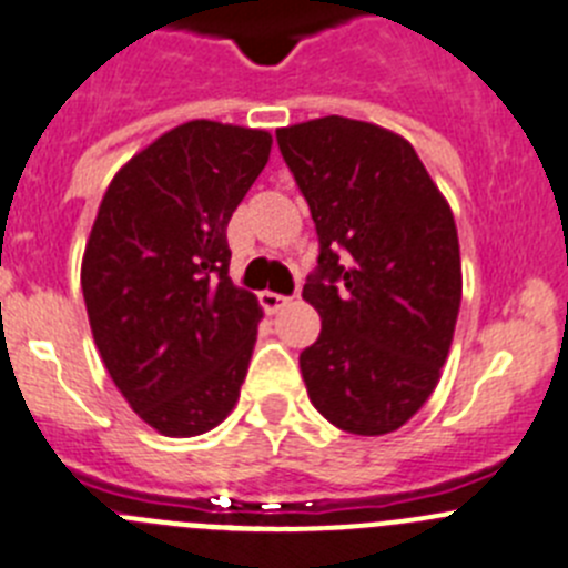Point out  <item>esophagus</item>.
Masks as SVG:
<instances>
[{"label":"esophagus","mask_w":568,"mask_h":568,"mask_svg":"<svg viewBox=\"0 0 568 568\" xmlns=\"http://www.w3.org/2000/svg\"><path fill=\"white\" fill-rule=\"evenodd\" d=\"M260 305H263V311H266V314H277L280 308H285V305H288V296L274 294V291H263V294H260Z\"/></svg>","instance_id":"34e87169"}]
</instances>
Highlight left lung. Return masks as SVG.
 Listing matches in <instances>:
<instances>
[{
	"label": "left lung",
	"instance_id": "obj_1",
	"mask_svg": "<svg viewBox=\"0 0 568 568\" xmlns=\"http://www.w3.org/2000/svg\"><path fill=\"white\" fill-rule=\"evenodd\" d=\"M320 235L302 300L322 333L302 349L311 404L349 434L378 437L417 415L439 381L463 300L452 206L395 131L320 116L277 129Z\"/></svg>",
	"mask_w": 568,
	"mask_h": 568
}]
</instances>
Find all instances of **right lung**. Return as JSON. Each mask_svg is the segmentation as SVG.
Listing matches in <instances>:
<instances>
[{
    "mask_svg": "<svg viewBox=\"0 0 568 568\" xmlns=\"http://www.w3.org/2000/svg\"><path fill=\"white\" fill-rule=\"evenodd\" d=\"M272 134L190 120L114 173L81 263L111 381L164 437L219 426L241 397L263 320L230 280L226 224L266 168Z\"/></svg>",
    "mask_w": 568,
    "mask_h": 568,
    "instance_id": "obj_1",
    "label": "right lung"
}]
</instances>
